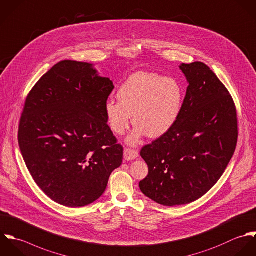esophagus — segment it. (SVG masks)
Returning a JSON list of instances; mask_svg holds the SVG:
<instances>
[{
	"label": "esophagus",
	"instance_id": "34e87169",
	"mask_svg": "<svg viewBox=\"0 0 256 256\" xmlns=\"http://www.w3.org/2000/svg\"><path fill=\"white\" fill-rule=\"evenodd\" d=\"M139 156L138 151L134 150V149H130V148H126L124 150V159L126 161H132L134 159H136Z\"/></svg>",
	"mask_w": 256,
	"mask_h": 256
}]
</instances>
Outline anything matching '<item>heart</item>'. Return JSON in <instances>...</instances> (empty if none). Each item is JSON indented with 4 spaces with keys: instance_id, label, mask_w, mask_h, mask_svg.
<instances>
[{
    "instance_id": "obj_1",
    "label": "heart",
    "mask_w": 256,
    "mask_h": 256,
    "mask_svg": "<svg viewBox=\"0 0 256 256\" xmlns=\"http://www.w3.org/2000/svg\"><path fill=\"white\" fill-rule=\"evenodd\" d=\"M118 102L105 104L108 125L116 135H123L132 123L136 126L128 143L136 144L144 134L158 138L176 122L182 106V88L172 78L139 72L130 76L117 91Z\"/></svg>"
}]
</instances>
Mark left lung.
I'll return each instance as SVG.
<instances>
[{
	"instance_id": "obj_1",
	"label": "left lung",
	"mask_w": 256,
	"mask_h": 256,
	"mask_svg": "<svg viewBox=\"0 0 256 256\" xmlns=\"http://www.w3.org/2000/svg\"><path fill=\"white\" fill-rule=\"evenodd\" d=\"M180 68L188 82L180 114L166 134L140 152L149 168L140 190L167 206L206 194L226 169L238 137L236 104L214 72L200 62Z\"/></svg>"
}]
</instances>
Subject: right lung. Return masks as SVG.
Masks as SVG:
<instances>
[{"label":"right lung","instance_id":"1","mask_svg":"<svg viewBox=\"0 0 256 256\" xmlns=\"http://www.w3.org/2000/svg\"><path fill=\"white\" fill-rule=\"evenodd\" d=\"M113 89L92 64L62 60L26 96L20 149L36 184L60 204L80 208L95 202L122 164L123 147L105 114Z\"/></svg>","mask_w":256,"mask_h":256}]
</instances>
